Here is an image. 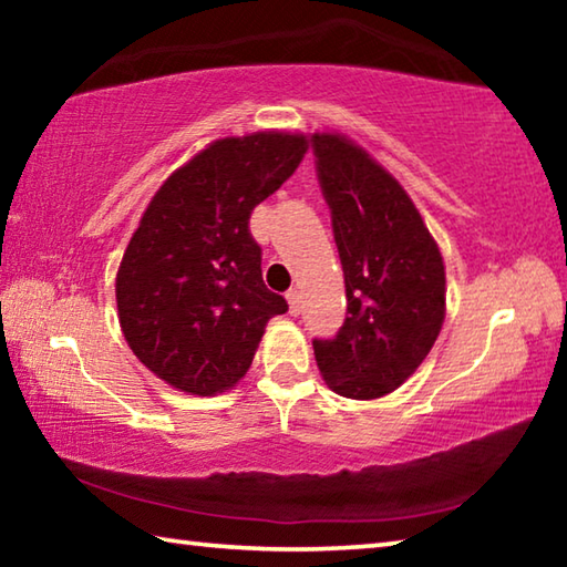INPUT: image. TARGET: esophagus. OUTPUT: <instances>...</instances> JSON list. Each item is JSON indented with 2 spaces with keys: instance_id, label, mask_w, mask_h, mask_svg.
I'll list each match as a JSON object with an SVG mask.
<instances>
[{
  "instance_id": "1",
  "label": "esophagus",
  "mask_w": 567,
  "mask_h": 567,
  "mask_svg": "<svg viewBox=\"0 0 567 567\" xmlns=\"http://www.w3.org/2000/svg\"><path fill=\"white\" fill-rule=\"evenodd\" d=\"M287 297V305H290V315H300L302 312V297H300V290H297V287H292L290 292L285 295Z\"/></svg>"
}]
</instances>
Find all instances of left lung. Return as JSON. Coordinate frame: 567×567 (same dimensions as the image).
<instances>
[{"label":"left lung","instance_id":"left-lung-1","mask_svg":"<svg viewBox=\"0 0 567 567\" xmlns=\"http://www.w3.org/2000/svg\"><path fill=\"white\" fill-rule=\"evenodd\" d=\"M322 195L332 213L348 318L315 360L342 398L398 390L433 350L445 322V262L400 182L340 132L312 134Z\"/></svg>","mask_w":567,"mask_h":567}]
</instances>
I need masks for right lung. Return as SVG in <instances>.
Instances as JSON below:
<instances>
[{
  "instance_id": "obj_1",
  "label": "right lung",
  "mask_w": 567,
  "mask_h": 567,
  "mask_svg": "<svg viewBox=\"0 0 567 567\" xmlns=\"http://www.w3.org/2000/svg\"><path fill=\"white\" fill-rule=\"evenodd\" d=\"M310 137L252 132L215 140L150 199L117 270L120 328L130 350L189 395L235 388L285 297L262 282L252 209L300 167Z\"/></svg>"
}]
</instances>
